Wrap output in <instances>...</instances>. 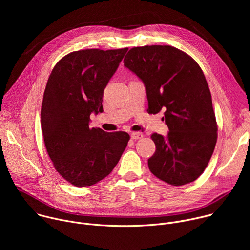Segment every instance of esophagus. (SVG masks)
Instances as JSON below:
<instances>
[{
    "instance_id": "34e87169",
    "label": "esophagus",
    "mask_w": 250,
    "mask_h": 250,
    "mask_svg": "<svg viewBox=\"0 0 250 250\" xmlns=\"http://www.w3.org/2000/svg\"><path fill=\"white\" fill-rule=\"evenodd\" d=\"M130 137L132 138V139H140V138H142L144 137V135H142V133H140V132H132L131 134H130Z\"/></svg>"
}]
</instances>
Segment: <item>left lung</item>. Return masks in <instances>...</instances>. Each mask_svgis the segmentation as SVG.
<instances>
[{
  "label": "left lung",
  "instance_id": "left-lung-1",
  "mask_svg": "<svg viewBox=\"0 0 250 250\" xmlns=\"http://www.w3.org/2000/svg\"><path fill=\"white\" fill-rule=\"evenodd\" d=\"M124 65L144 83L148 113L164 111L168 133L151 135L156 150L148 167L160 180L181 186L206 169L217 142V122L202 69L169 45L131 48ZM163 118V119H164Z\"/></svg>",
  "mask_w": 250,
  "mask_h": 250
}]
</instances>
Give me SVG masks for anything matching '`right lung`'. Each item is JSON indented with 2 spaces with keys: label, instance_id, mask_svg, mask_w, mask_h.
I'll list each match as a JSON object with an SVG mask.
<instances>
[{
  "label": "right lung",
  "instance_id": "add662e5",
  "mask_svg": "<svg viewBox=\"0 0 250 250\" xmlns=\"http://www.w3.org/2000/svg\"><path fill=\"white\" fill-rule=\"evenodd\" d=\"M127 48L71 52L53 68L42 105V129L56 171L76 187L92 186L118 164L129 140L125 131L90 127L103 112L105 86Z\"/></svg>",
  "mask_w": 250,
  "mask_h": 250
}]
</instances>
